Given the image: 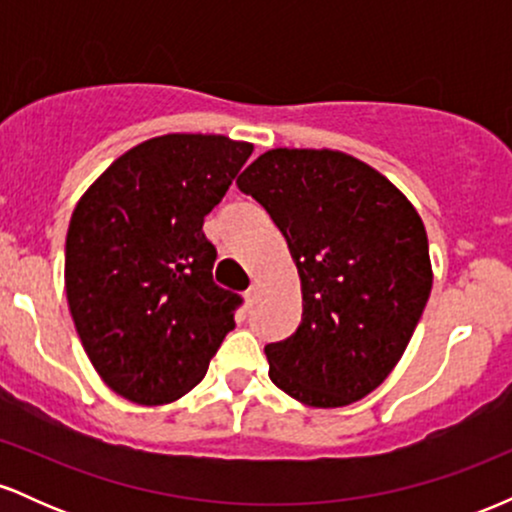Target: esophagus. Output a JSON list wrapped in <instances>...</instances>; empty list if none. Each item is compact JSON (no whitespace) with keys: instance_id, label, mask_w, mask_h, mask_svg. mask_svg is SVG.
<instances>
[{"instance_id":"1","label":"esophagus","mask_w":512,"mask_h":512,"mask_svg":"<svg viewBox=\"0 0 512 512\" xmlns=\"http://www.w3.org/2000/svg\"><path fill=\"white\" fill-rule=\"evenodd\" d=\"M260 286H257V284H252L250 286V289L248 291H245V301H248L250 305H255L257 301H260Z\"/></svg>"}]
</instances>
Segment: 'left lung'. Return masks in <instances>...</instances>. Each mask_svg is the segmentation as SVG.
I'll return each instance as SVG.
<instances>
[{"label":"left lung","mask_w":512,"mask_h":512,"mask_svg":"<svg viewBox=\"0 0 512 512\" xmlns=\"http://www.w3.org/2000/svg\"><path fill=\"white\" fill-rule=\"evenodd\" d=\"M284 233L303 315L264 346L269 378L315 409L358 402L407 349L433 286L424 221L380 170L332 149H269L236 180Z\"/></svg>","instance_id":"8db88e82"}]
</instances>
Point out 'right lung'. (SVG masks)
<instances>
[{
    "instance_id": "add662e5",
    "label": "right lung",
    "mask_w": 512,
    "mask_h": 512,
    "mask_svg": "<svg viewBox=\"0 0 512 512\" xmlns=\"http://www.w3.org/2000/svg\"><path fill=\"white\" fill-rule=\"evenodd\" d=\"M250 154L223 134H163L115 158L76 202L69 313L96 373L129 402L187 395L236 327L240 296L211 279L202 223Z\"/></svg>"
}]
</instances>
